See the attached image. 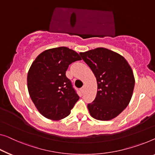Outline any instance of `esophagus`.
<instances>
[{"mask_svg":"<svg viewBox=\"0 0 155 155\" xmlns=\"http://www.w3.org/2000/svg\"><path fill=\"white\" fill-rule=\"evenodd\" d=\"M85 88V85H84V86H83V87H81V91L82 93H84V92Z\"/></svg>","mask_w":155,"mask_h":155,"instance_id":"34e87169","label":"esophagus"}]
</instances>
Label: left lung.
<instances>
[{"label":"left lung","mask_w":155,"mask_h":155,"mask_svg":"<svg viewBox=\"0 0 155 155\" xmlns=\"http://www.w3.org/2000/svg\"><path fill=\"white\" fill-rule=\"evenodd\" d=\"M79 54L97 83L96 97L87 104L90 114L99 120L115 118L127 107L132 97L135 79L130 65L123 56L106 48Z\"/></svg>","instance_id":"1"}]
</instances>
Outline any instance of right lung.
Instances as JSON below:
<instances>
[{
  "label": "right lung",
  "mask_w": 155,
  "mask_h": 155,
  "mask_svg": "<svg viewBox=\"0 0 155 155\" xmlns=\"http://www.w3.org/2000/svg\"><path fill=\"white\" fill-rule=\"evenodd\" d=\"M81 58L68 47L50 48L38 55L27 76L28 90L40 114L52 120L68 116L79 97L65 73L69 65Z\"/></svg>",
  "instance_id": "1"
}]
</instances>
